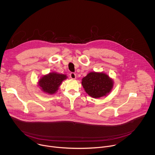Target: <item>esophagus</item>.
I'll return each mask as SVG.
<instances>
[{"label":"esophagus","mask_w":155,"mask_h":155,"mask_svg":"<svg viewBox=\"0 0 155 155\" xmlns=\"http://www.w3.org/2000/svg\"><path fill=\"white\" fill-rule=\"evenodd\" d=\"M70 77L72 79H75L76 78V74L74 73H71L70 74Z\"/></svg>","instance_id":"obj_1"}]
</instances>
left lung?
<instances>
[{
    "label": "left lung",
    "instance_id": "obj_1",
    "mask_svg": "<svg viewBox=\"0 0 155 155\" xmlns=\"http://www.w3.org/2000/svg\"><path fill=\"white\" fill-rule=\"evenodd\" d=\"M113 81L103 72H90L82 80L85 92L92 98L106 96L113 87Z\"/></svg>",
    "mask_w": 155,
    "mask_h": 155
}]
</instances>
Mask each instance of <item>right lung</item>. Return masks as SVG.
Instances as JSON below:
<instances>
[{"label":"right lung","mask_w":155,"mask_h":155,"mask_svg":"<svg viewBox=\"0 0 155 155\" xmlns=\"http://www.w3.org/2000/svg\"><path fill=\"white\" fill-rule=\"evenodd\" d=\"M67 78L66 74L52 72L41 77L38 81V86L46 94H54L58 90L62 82Z\"/></svg>","instance_id":"obj_1"}]
</instances>
